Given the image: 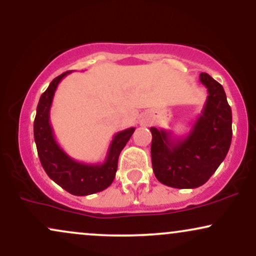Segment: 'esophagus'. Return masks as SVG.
Here are the masks:
<instances>
[{
  "label": "esophagus",
  "mask_w": 256,
  "mask_h": 256,
  "mask_svg": "<svg viewBox=\"0 0 256 256\" xmlns=\"http://www.w3.org/2000/svg\"><path fill=\"white\" fill-rule=\"evenodd\" d=\"M146 122H142V125H146Z\"/></svg>",
  "instance_id": "obj_1"
}]
</instances>
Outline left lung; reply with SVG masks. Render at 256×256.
<instances>
[{
	"instance_id": "1",
	"label": "left lung",
	"mask_w": 256,
	"mask_h": 256,
	"mask_svg": "<svg viewBox=\"0 0 256 256\" xmlns=\"http://www.w3.org/2000/svg\"><path fill=\"white\" fill-rule=\"evenodd\" d=\"M208 96L201 114L184 137L150 128L152 165L160 183L177 189L201 186L216 171L230 149L232 112L224 88L207 73L200 74Z\"/></svg>"
}]
</instances>
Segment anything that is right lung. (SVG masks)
I'll return each instance as SVG.
<instances>
[{"label": "right lung", "mask_w": 256, "mask_h": 256, "mask_svg": "<svg viewBox=\"0 0 256 256\" xmlns=\"http://www.w3.org/2000/svg\"><path fill=\"white\" fill-rule=\"evenodd\" d=\"M71 71L58 76L40 96L34 122V134L38 156L44 171L62 189L76 196H85L107 189L116 178L118 158L134 128L114 134L107 155L102 164H85L76 161L58 146L50 125V108L58 83Z\"/></svg>", "instance_id": "right-lung-1"}]
</instances>
